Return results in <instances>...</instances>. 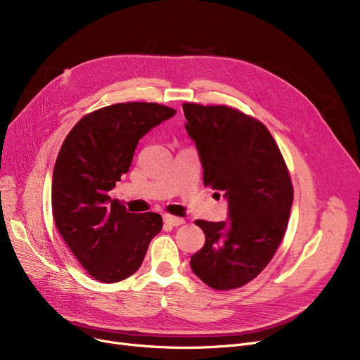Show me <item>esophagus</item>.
<instances>
[{
	"instance_id": "obj_1",
	"label": "esophagus",
	"mask_w": 360,
	"mask_h": 360,
	"mask_svg": "<svg viewBox=\"0 0 360 360\" xmlns=\"http://www.w3.org/2000/svg\"><path fill=\"white\" fill-rule=\"evenodd\" d=\"M165 223L169 224V226H181L185 223L184 219L181 217H176V216H170V214H165Z\"/></svg>"
}]
</instances>
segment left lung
<instances>
[{"label": "left lung", "instance_id": "1", "mask_svg": "<svg viewBox=\"0 0 360 360\" xmlns=\"http://www.w3.org/2000/svg\"><path fill=\"white\" fill-rule=\"evenodd\" d=\"M182 109L202 182L223 193L231 217L195 220L205 243L191 257V269L212 289H238L267 267L286 233L293 202L289 169L269 128L251 115L226 105Z\"/></svg>", "mask_w": 360, "mask_h": 360}]
</instances>
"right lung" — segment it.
<instances>
[{"label":"right lung","mask_w":360,"mask_h":360,"mask_svg":"<svg viewBox=\"0 0 360 360\" xmlns=\"http://www.w3.org/2000/svg\"><path fill=\"white\" fill-rule=\"evenodd\" d=\"M175 113L148 102L105 106L84 115L61 146L52 175V216L93 278L117 283L134 274L162 231L160 214L128 213L108 193L128 172L139 140Z\"/></svg>","instance_id":"add662e5"}]
</instances>
